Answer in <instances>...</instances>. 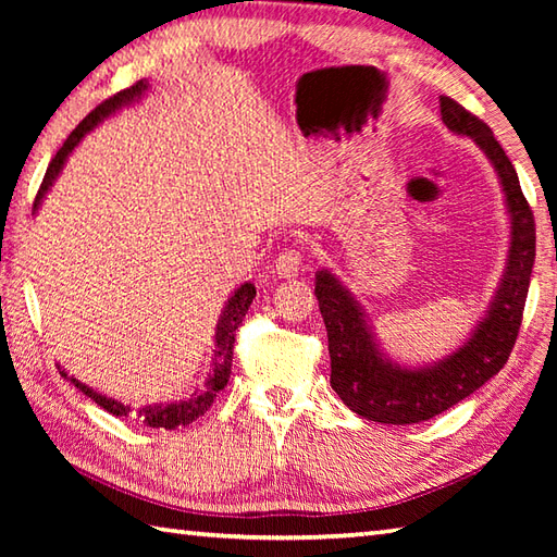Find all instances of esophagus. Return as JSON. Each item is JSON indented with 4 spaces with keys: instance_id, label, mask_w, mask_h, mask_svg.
<instances>
[{
    "instance_id": "34e87169",
    "label": "esophagus",
    "mask_w": 557,
    "mask_h": 557,
    "mask_svg": "<svg viewBox=\"0 0 557 557\" xmlns=\"http://www.w3.org/2000/svg\"><path fill=\"white\" fill-rule=\"evenodd\" d=\"M301 268V253L297 248H285L275 260V265H272V272L280 277H294Z\"/></svg>"
}]
</instances>
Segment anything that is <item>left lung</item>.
<instances>
[{"label":"left lung","mask_w":557,"mask_h":557,"mask_svg":"<svg viewBox=\"0 0 557 557\" xmlns=\"http://www.w3.org/2000/svg\"><path fill=\"white\" fill-rule=\"evenodd\" d=\"M443 124L457 136L471 138L493 164L510 218V248L505 270L476 325L457 349L443 359L407 366L381 349L363 306L342 285L333 270L315 272L318 309L327 327L330 385L361 419L407 425L429 421L488 383L510 359L522 325L531 268L536 258V224L519 186L510 158L479 116L441 98Z\"/></svg>","instance_id":"1"}]
</instances>
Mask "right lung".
<instances>
[{
	"label": "right lung",
	"instance_id": "add662e5",
	"mask_svg": "<svg viewBox=\"0 0 557 557\" xmlns=\"http://www.w3.org/2000/svg\"><path fill=\"white\" fill-rule=\"evenodd\" d=\"M148 88H150V83L144 78V81H138L136 86L116 92L114 98L100 102L98 108L92 110L86 116V120H83L74 128V132H71V136L64 140V146L57 150V156L52 158L50 168H47V172H45L40 191H38V196H35L33 212H38V208L42 206V198L47 196V191H50L52 184L57 182V176L62 174L69 156L74 152V148L81 144V140L86 138V134H90L92 128L100 126L104 120H110V116H114L116 112H122L124 108H132V104L140 102V98L146 96ZM253 297H256V287L251 285V282H244V285L234 289V294L227 299V304H224V309L220 313V321H218V327H215V349H212L210 371L206 375L203 387H196L194 395L188 399L168 401V405H148L144 409H138V417L144 419L146 425H150V429L174 431V429H180V425H188L191 421H196L198 417H203V413L210 409V405L215 401L220 389L227 385V381H230L232 357H234V333H236V327H239V323L244 321V315L248 311V306H251ZM59 373H62L66 381L74 383L83 395L90 397L104 411L114 413V417H128V411H132V405H124V401H120V399L98 393V389H92L86 383L76 381L74 375H69L66 369H59Z\"/></svg>",
	"mask_w": 557,
	"mask_h": 557
}]
</instances>
